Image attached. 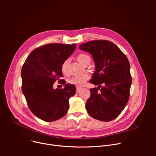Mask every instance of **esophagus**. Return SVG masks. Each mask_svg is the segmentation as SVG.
<instances>
[{
    "mask_svg": "<svg viewBox=\"0 0 156 156\" xmlns=\"http://www.w3.org/2000/svg\"><path fill=\"white\" fill-rule=\"evenodd\" d=\"M81 90V87H76V92H77V93L80 92Z\"/></svg>",
    "mask_w": 156,
    "mask_h": 156,
    "instance_id": "esophagus-1",
    "label": "esophagus"
}]
</instances>
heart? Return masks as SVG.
I'll return each instance as SVG.
<instances>
[{
	"instance_id": "1",
	"label": "heart",
	"mask_w": 156,
	"mask_h": 156,
	"mask_svg": "<svg viewBox=\"0 0 156 156\" xmlns=\"http://www.w3.org/2000/svg\"><path fill=\"white\" fill-rule=\"evenodd\" d=\"M77 61L83 64V66H88L91 61V58L90 55L87 54H80L76 57ZM69 61L68 59L65 60L61 65V71L63 74L67 75L69 73ZM90 76L88 74H84V75L79 76H73L68 80V82L73 85H75L78 87L83 86L86 81L89 79Z\"/></svg>"
}]
</instances>
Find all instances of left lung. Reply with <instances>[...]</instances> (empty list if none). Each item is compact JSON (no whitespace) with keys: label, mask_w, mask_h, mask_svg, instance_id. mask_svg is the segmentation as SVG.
<instances>
[{"label":"left lung","mask_w":156,"mask_h":156,"mask_svg":"<svg viewBox=\"0 0 156 156\" xmlns=\"http://www.w3.org/2000/svg\"><path fill=\"white\" fill-rule=\"evenodd\" d=\"M79 48L92 55L95 71L90 83L99 85L90 89L87 111L96 119L112 121L119 115L129 100L132 79L127 57L108 40L90 41L81 44Z\"/></svg>","instance_id":"obj_1"}]
</instances>
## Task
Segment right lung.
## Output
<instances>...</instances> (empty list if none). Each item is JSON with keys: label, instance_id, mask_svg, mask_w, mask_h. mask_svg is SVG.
<instances>
[{"label": "right lung", "instance_id": "add662e5", "mask_svg": "<svg viewBox=\"0 0 156 156\" xmlns=\"http://www.w3.org/2000/svg\"><path fill=\"white\" fill-rule=\"evenodd\" d=\"M76 47V44H49L33 51L21 69L22 92L32 113L44 121L52 122L64 116L69 109V98L76 94L75 85L66 84L61 65ZM56 80L64 85L53 88Z\"/></svg>", "mask_w": 156, "mask_h": 156}]
</instances>
